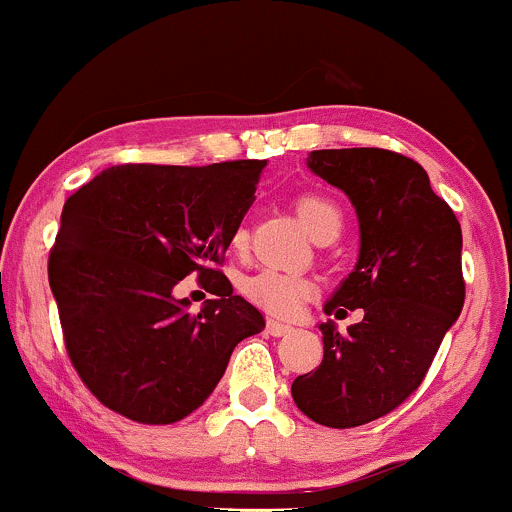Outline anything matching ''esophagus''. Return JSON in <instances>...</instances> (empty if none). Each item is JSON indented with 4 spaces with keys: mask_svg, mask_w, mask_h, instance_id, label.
Here are the masks:
<instances>
[{
    "mask_svg": "<svg viewBox=\"0 0 512 512\" xmlns=\"http://www.w3.org/2000/svg\"><path fill=\"white\" fill-rule=\"evenodd\" d=\"M267 330L272 337H286V334L293 332L291 325H286V322H279V320H269L267 322Z\"/></svg>",
    "mask_w": 512,
    "mask_h": 512,
    "instance_id": "1",
    "label": "esophagus"
}]
</instances>
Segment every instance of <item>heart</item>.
<instances>
[{"label": "heart", "instance_id": "heart-1", "mask_svg": "<svg viewBox=\"0 0 512 512\" xmlns=\"http://www.w3.org/2000/svg\"><path fill=\"white\" fill-rule=\"evenodd\" d=\"M293 207H296V214L305 231L320 243H330L342 231V211L332 199L320 195H301ZM245 243H248V231L238 228L231 238V248L243 250ZM243 293L257 308L267 310L272 315L291 317L298 313L303 301L313 296V284L303 276L262 269V272L252 274L243 281Z\"/></svg>", "mask_w": 512, "mask_h": 512}]
</instances>
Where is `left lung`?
Instances as JSON below:
<instances>
[{
    "label": "left lung",
    "mask_w": 512,
    "mask_h": 512,
    "mask_svg": "<svg viewBox=\"0 0 512 512\" xmlns=\"http://www.w3.org/2000/svg\"><path fill=\"white\" fill-rule=\"evenodd\" d=\"M308 168L356 207L361 255L325 305L363 310L339 332L322 322L325 356L291 385L315 424L354 428L395 411L424 383L445 332L462 313V228L426 170L397 151H310Z\"/></svg>",
    "instance_id": "1"
}]
</instances>
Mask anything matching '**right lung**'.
Wrapping results in <instances>:
<instances>
[{"mask_svg":"<svg viewBox=\"0 0 512 512\" xmlns=\"http://www.w3.org/2000/svg\"><path fill=\"white\" fill-rule=\"evenodd\" d=\"M264 166L125 163L67 199L48 279L69 361L103 407L175 424L214 392L236 344L264 330L221 272ZM190 273L215 296L199 314L172 298Z\"/></svg>","mask_w":512,"mask_h":512,"instance_id":"add662e5","label":"right lung"}]
</instances>
